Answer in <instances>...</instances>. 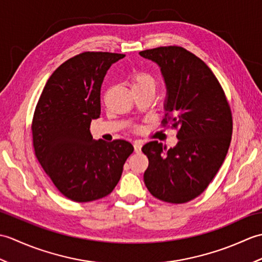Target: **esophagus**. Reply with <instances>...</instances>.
<instances>
[{"instance_id":"esophagus-1","label":"esophagus","mask_w":262,"mask_h":262,"mask_svg":"<svg viewBox=\"0 0 262 262\" xmlns=\"http://www.w3.org/2000/svg\"><path fill=\"white\" fill-rule=\"evenodd\" d=\"M142 144H143V142L140 141V140H137V141L134 142V149H135V152H140V151H141Z\"/></svg>"}]
</instances>
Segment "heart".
<instances>
[{"mask_svg":"<svg viewBox=\"0 0 262 262\" xmlns=\"http://www.w3.org/2000/svg\"><path fill=\"white\" fill-rule=\"evenodd\" d=\"M132 89L133 90H138V89H147V88H155V81L154 77L148 74L144 73V72H137V73L133 74L132 76Z\"/></svg>","mask_w":262,"mask_h":262,"instance_id":"b5f03b06","label":"heart"}]
</instances>
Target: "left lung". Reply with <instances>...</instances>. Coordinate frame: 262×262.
I'll return each instance as SVG.
<instances>
[{
  "mask_svg": "<svg viewBox=\"0 0 262 262\" xmlns=\"http://www.w3.org/2000/svg\"><path fill=\"white\" fill-rule=\"evenodd\" d=\"M161 70L166 88L164 126L178 128L177 145L158 141L142 147L148 158L144 182L155 198L183 204L198 197L223 164L232 137V114L213 72L178 46L140 53Z\"/></svg>",
  "mask_w": 262,
  "mask_h": 262,
  "instance_id": "left-lung-1",
  "label": "left lung"
}]
</instances>
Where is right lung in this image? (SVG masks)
<instances>
[{
  "label": "right lung",
  "instance_id": "1",
  "mask_svg": "<svg viewBox=\"0 0 262 262\" xmlns=\"http://www.w3.org/2000/svg\"><path fill=\"white\" fill-rule=\"evenodd\" d=\"M125 55L85 52L63 63L49 77L32 119L36 157L66 198L93 202L114 190L134 151L124 140L96 141L92 119L101 114L100 91L107 71Z\"/></svg>",
  "mask_w": 262,
  "mask_h": 262
}]
</instances>
